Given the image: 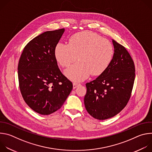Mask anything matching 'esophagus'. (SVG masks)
<instances>
[{
  "instance_id": "34e87169",
  "label": "esophagus",
  "mask_w": 152,
  "mask_h": 152,
  "mask_svg": "<svg viewBox=\"0 0 152 152\" xmlns=\"http://www.w3.org/2000/svg\"><path fill=\"white\" fill-rule=\"evenodd\" d=\"M79 85H80V83H76V82H74L73 83V88L75 89V88H76L78 86H79Z\"/></svg>"
}]
</instances>
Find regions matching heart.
I'll return each instance as SVG.
<instances>
[{
    "instance_id": "obj_1",
    "label": "heart",
    "mask_w": 152,
    "mask_h": 152,
    "mask_svg": "<svg viewBox=\"0 0 152 152\" xmlns=\"http://www.w3.org/2000/svg\"><path fill=\"white\" fill-rule=\"evenodd\" d=\"M55 57L63 67H68L79 56V62L67 69L65 73L70 79L83 80L90 74L99 76L111 64L114 55L112 43L99 35L83 31L73 35L69 43L59 42L55 50Z\"/></svg>"
}]
</instances>
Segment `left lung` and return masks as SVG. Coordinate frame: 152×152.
I'll use <instances>...</instances> for the list:
<instances>
[{"label": "left lung", "instance_id": "obj_1", "mask_svg": "<svg viewBox=\"0 0 152 152\" xmlns=\"http://www.w3.org/2000/svg\"><path fill=\"white\" fill-rule=\"evenodd\" d=\"M114 55L108 68L86 83L84 104L94 118L102 120L118 114L127 104L135 77L134 61L126 48L113 39Z\"/></svg>", "mask_w": 152, "mask_h": 152}]
</instances>
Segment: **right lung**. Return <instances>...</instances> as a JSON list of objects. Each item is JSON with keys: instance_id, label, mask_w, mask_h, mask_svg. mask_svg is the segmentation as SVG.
<instances>
[{"instance_id": "obj_1", "label": "right lung", "mask_w": 152, "mask_h": 152, "mask_svg": "<svg viewBox=\"0 0 152 152\" xmlns=\"http://www.w3.org/2000/svg\"><path fill=\"white\" fill-rule=\"evenodd\" d=\"M64 29L46 31L31 40L19 59V88L35 112L49 115L61 107L73 89L72 82L60 71L55 48Z\"/></svg>"}]
</instances>
